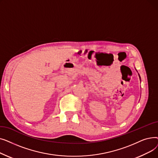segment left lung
I'll list each match as a JSON object with an SVG mask.
<instances>
[{
    "label": "left lung",
    "instance_id": "left-lung-1",
    "mask_svg": "<svg viewBox=\"0 0 158 158\" xmlns=\"http://www.w3.org/2000/svg\"><path fill=\"white\" fill-rule=\"evenodd\" d=\"M139 79H140V80H141V78H140V76H139Z\"/></svg>",
    "mask_w": 158,
    "mask_h": 158
}]
</instances>
